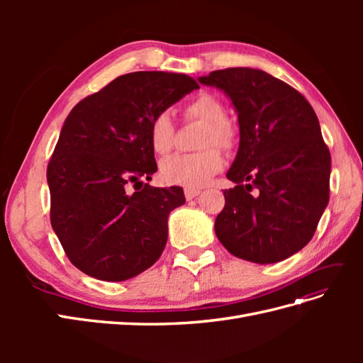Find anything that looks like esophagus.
<instances>
[{
	"label": "esophagus",
	"mask_w": 363,
	"mask_h": 363,
	"mask_svg": "<svg viewBox=\"0 0 363 363\" xmlns=\"http://www.w3.org/2000/svg\"><path fill=\"white\" fill-rule=\"evenodd\" d=\"M200 194H201V191H199V189H184L186 200H192V199H195V196H199Z\"/></svg>",
	"instance_id": "1"
}]
</instances>
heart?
Wrapping results in <instances>:
<instances>
[{"label": "heart", "mask_w": 363, "mask_h": 363, "mask_svg": "<svg viewBox=\"0 0 363 363\" xmlns=\"http://www.w3.org/2000/svg\"><path fill=\"white\" fill-rule=\"evenodd\" d=\"M186 119L200 121L204 124L200 147L216 145L230 150L236 142V130L225 119L223 101L212 94H200L183 107ZM175 127L167 112L151 119L148 139L151 150L159 156L168 155L174 147ZM224 159L216 148L203 150L191 155H174L160 164L162 180L168 184L183 186L186 189H199L208 183L215 174L223 169Z\"/></svg>", "instance_id": "obj_1"}]
</instances>
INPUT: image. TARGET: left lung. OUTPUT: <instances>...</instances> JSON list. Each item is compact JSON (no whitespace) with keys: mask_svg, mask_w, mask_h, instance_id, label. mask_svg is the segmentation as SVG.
Here are the masks:
<instances>
[{"mask_svg":"<svg viewBox=\"0 0 363 363\" xmlns=\"http://www.w3.org/2000/svg\"><path fill=\"white\" fill-rule=\"evenodd\" d=\"M199 82L224 91L239 123V150L227 172L236 186L224 191L218 239L233 256L262 265L291 257L311 242L330 191L332 157L315 111L260 69H219Z\"/></svg>","mask_w":363,"mask_h":363,"instance_id":"left-lung-1","label":"left lung"}]
</instances>
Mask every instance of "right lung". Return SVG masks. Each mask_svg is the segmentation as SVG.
Masks as SVG:
<instances>
[{"label": "right lung", "instance_id": "obj_1", "mask_svg": "<svg viewBox=\"0 0 363 363\" xmlns=\"http://www.w3.org/2000/svg\"><path fill=\"white\" fill-rule=\"evenodd\" d=\"M199 87L184 74L131 72L86 96L65 119L47 169L51 225L87 276L124 281L160 257L168 216L184 194L179 186L144 184L157 171L148 128Z\"/></svg>", "mask_w": 363, "mask_h": 363}]
</instances>
